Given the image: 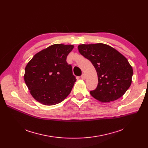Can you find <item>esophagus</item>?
<instances>
[{"label": "esophagus", "mask_w": 148, "mask_h": 148, "mask_svg": "<svg viewBox=\"0 0 148 148\" xmlns=\"http://www.w3.org/2000/svg\"><path fill=\"white\" fill-rule=\"evenodd\" d=\"M81 78L83 79V80H84L85 79H86V75H85L84 74H83L81 76Z\"/></svg>", "instance_id": "esophagus-1"}]
</instances>
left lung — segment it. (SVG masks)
<instances>
[{
    "label": "left lung",
    "instance_id": "obj_1",
    "mask_svg": "<svg viewBox=\"0 0 148 148\" xmlns=\"http://www.w3.org/2000/svg\"><path fill=\"white\" fill-rule=\"evenodd\" d=\"M80 53L89 60L98 75L97 88L90 95L102 103H109L122 97L130 87L133 68L127 59L110 45L97 43L80 44Z\"/></svg>",
    "mask_w": 148,
    "mask_h": 148
}]
</instances>
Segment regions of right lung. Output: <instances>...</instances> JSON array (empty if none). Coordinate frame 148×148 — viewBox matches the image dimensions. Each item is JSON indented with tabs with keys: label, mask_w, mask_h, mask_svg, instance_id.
<instances>
[{
	"label": "right lung",
	"mask_w": 148,
	"mask_h": 148,
	"mask_svg": "<svg viewBox=\"0 0 148 148\" xmlns=\"http://www.w3.org/2000/svg\"><path fill=\"white\" fill-rule=\"evenodd\" d=\"M73 45L55 44L35 54L26 65L24 80L30 94L45 106L64 101L76 82L66 57Z\"/></svg>",
	"instance_id": "1"
}]
</instances>
